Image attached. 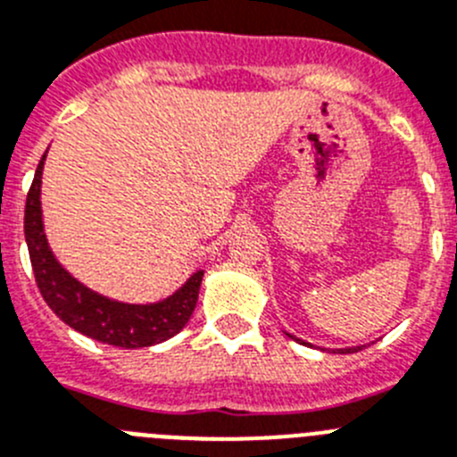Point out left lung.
I'll use <instances>...</instances> for the list:
<instances>
[{"mask_svg":"<svg viewBox=\"0 0 457 457\" xmlns=\"http://www.w3.org/2000/svg\"><path fill=\"white\" fill-rule=\"evenodd\" d=\"M288 338H293V340H300V338H295V336H291V334H287ZM358 349L361 347H349V349H336V352H343V353H352V352H358Z\"/></svg>","mask_w":457,"mask_h":457,"instance_id":"left-lung-1","label":"left lung"}]
</instances>
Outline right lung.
<instances>
[{"instance_id": "obj_1", "label": "right lung", "mask_w": 457, "mask_h": 457, "mask_svg": "<svg viewBox=\"0 0 457 457\" xmlns=\"http://www.w3.org/2000/svg\"><path fill=\"white\" fill-rule=\"evenodd\" d=\"M45 157L46 153L37 164L36 178L27 195L24 237H27L37 288L49 309L79 334L123 349L151 347L180 334L195 309L204 270L194 272L173 295L153 304H126V302L110 300L80 284L58 263L46 243L40 207Z\"/></svg>"}]
</instances>
